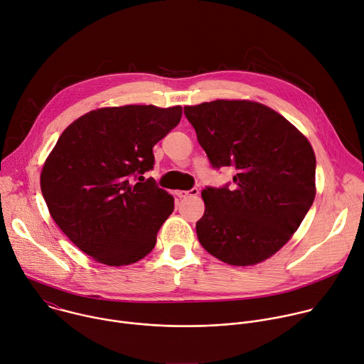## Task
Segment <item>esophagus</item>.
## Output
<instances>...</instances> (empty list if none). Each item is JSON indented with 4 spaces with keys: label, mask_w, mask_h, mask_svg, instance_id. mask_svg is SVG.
Wrapping results in <instances>:
<instances>
[{
    "label": "esophagus",
    "mask_w": 364,
    "mask_h": 364,
    "mask_svg": "<svg viewBox=\"0 0 364 364\" xmlns=\"http://www.w3.org/2000/svg\"><path fill=\"white\" fill-rule=\"evenodd\" d=\"M176 194L180 197V198H187V197H196L198 194V188L197 187H193L191 190H178L176 191Z\"/></svg>",
    "instance_id": "esophagus-1"
}]
</instances>
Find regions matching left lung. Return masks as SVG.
<instances>
[{
    "instance_id": "8db88e82",
    "label": "left lung",
    "mask_w": 364,
    "mask_h": 364,
    "mask_svg": "<svg viewBox=\"0 0 364 364\" xmlns=\"http://www.w3.org/2000/svg\"><path fill=\"white\" fill-rule=\"evenodd\" d=\"M215 170L233 167V184L207 186L196 223L200 245L225 264L247 267L277 253L316 197V154L282 115L250 100L184 107Z\"/></svg>"
}]
</instances>
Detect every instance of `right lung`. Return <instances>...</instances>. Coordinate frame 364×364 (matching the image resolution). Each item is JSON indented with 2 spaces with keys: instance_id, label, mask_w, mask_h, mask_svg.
<instances>
[{
  "instance_id": "right-lung-1",
  "label": "right lung",
  "mask_w": 364,
  "mask_h": 364,
  "mask_svg": "<svg viewBox=\"0 0 364 364\" xmlns=\"http://www.w3.org/2000/svg\"><path fill=\"white\" fill-rule=\"evenodd\" d=\"M181 114L154 105L90 111L50 152L40 177L48 212L95 261L131 265L154 249L174 198L144 174L154 168V145Z\"/></svg>"
}]
</instances>
